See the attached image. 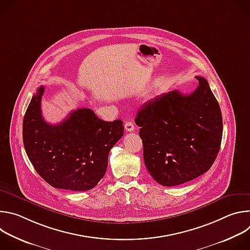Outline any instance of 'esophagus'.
Segmentation results:
<instances>
[{
	"label": "esophagus",
	"instance_id": "esophagus-1",
	"mask_svg": "<svg viewBox=\"0 0 250 250\" xmlns=\"http://www.w3.org/2000/svg\"><path fill=\"white\" fill-rule=\"evenodd\" d=\"M125 129L126 131H128V132L133 131V130H134V125L132 124V122H129V121L125 122Z\"/></svg>",
	"mask_w": 250,
	"mask_h": 250
}]
</instances>
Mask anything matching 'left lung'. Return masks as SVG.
Segmentation results:
<instances>
[{"label": "left lung", "mask_w": 250, "mask_h": 250, "mask_svg": "<svg viewBox=\"0 0 250 250\" xmlns=\"http://www.w3.org/2000/svg\"><path fill=\"white\" fill-rule=\"evenodd\" d=\"M196 78L194 92L174 90L158 96L142 105L135 118L146 166L163 186L181 185L206 173L220 151V104L208 81Z\"/></svg>", "instance_id": "1"}]
</instances>
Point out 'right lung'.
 Segmentation results:
<instances>
[{"instance_id":"add662e5","label":"right lung","mask_w":250,"mask_h":250,"mask_svg":"<svg viewBox=\"0 0 250 250\" xmlns=\"http://www.w3.org/2000/svg\"><path fill=\"white\" fill-rule=\"evenodd\" d=\"M44 87L27 106L22 124L25 152L42 179L57 189L88 191L104 177L112 147L124 135L121 120L104 122L88 108L50 125L42 114Z\"/></svg>"}]
</instances>
